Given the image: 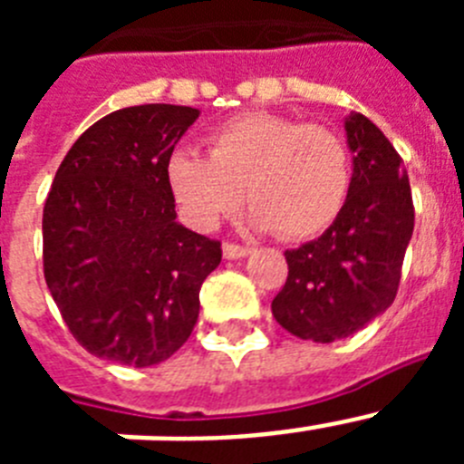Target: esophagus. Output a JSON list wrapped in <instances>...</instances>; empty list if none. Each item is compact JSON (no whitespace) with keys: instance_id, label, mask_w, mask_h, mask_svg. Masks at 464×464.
<instances>
[{"instance_id":"34e87169","label":"esophagus","mask_w":464,"mask_h":464,"mask_svg":"<svg viewBox=\"0 0 464 464\" xmlns=\"http://www.w3.org/2000/svg\"><path fill=\"white\" fill-rule=\"evenodd\" d=\"M248 253H251V248H248V246L232 244V241H225L223 244V256L227 257V260H239V257H246Z\"/></svg>"}]
</instances>
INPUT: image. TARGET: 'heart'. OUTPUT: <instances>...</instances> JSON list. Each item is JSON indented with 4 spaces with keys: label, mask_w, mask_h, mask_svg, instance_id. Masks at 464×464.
<instances>
[{
    "label": "heart",
    "mask_w": 464,
    "mask_h": 464,
    "mask_svg": "<svg viewBox=\"0 0 464 464\" xmlns=\"http://www.w3.org/2000/svg\"><path fill=\"white\" fill-rule=\"evenodd\" d=\"M353 167L334 130L281 113H244L216 127L208 158L176 150L167 186L195 227L211 229L246 202L253 225L278 239L321 235L342 213Z\"/></svg>",
    "instance_id": "1"
}]
</instances>
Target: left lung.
Listing matches in <instances>:
<instances>
[{"label":"left lung","instance_id":"8db88e82","mask_svg":"<svg viewBox=\"0 0 464 464\" xmlns=\"http://www.w3.org/2000/svg\"><path fill=\"white\" fill-rule=\"evenodd\" d=\"M353 181L337 220L318 239L285 251L288 278L272 314L299 339L330 343L362 330L395 302L413 235L404 162L362 113L346 118Z\"/></svg>","mask_w":464,"mask_h":464}]
</instances>
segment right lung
<instances>
[{"instance_id": "add662e5", "label": "right lung", "mask_w": 464, "mask_h": 464, "mask_svg": "<svg viewBox=\"0 0 464 464\" xmlns=\"http://www.w3.org/2000/svg\"><path fill=\"white\" fill-rule=\"evenodd\" d=\"M199 111L141 104L90 125L44 207V276L73 339L150 367L188 342L220 241L176 223L167 160Z\"/></svg>"}]
</instances>
